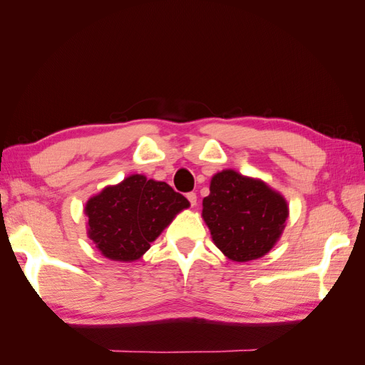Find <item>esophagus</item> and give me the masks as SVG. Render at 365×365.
<instances>
[{
  "label": "esophagus",
  "mask_w": 365,
  "mask_h": 365,
  "mask_svg": "<svg viewBox=\"0 0 365 365\" xmlns=\"http://www.w3.org/2000/svg\"><path fill=\"white\" fill-rule=\"evenodd\" d=\"M187 199L190 200V204H191V207H195L196 205V202H197V196H196V192H188L187 195Z\"/></svg>",
  "instance_id": "1"
}]
</instances>
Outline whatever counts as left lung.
Here are the masks:
<instances>
[{
  "mask_svg": "<svg viewBox=\"0 0 365 365\" xmlns=\"http://www.w3.org/2000/svg\"><path fill=\"white\" fill-rule=\"evenodd\" d=\"M289 216L285 199L257 178L232 169L215 174L202 200V218L215 245L234 262H250L269 252Z\"/></svg>",
  "mask_w": 365,
  "mask_h": 365,
  "instance_id": "8db88e82",
  "label": "left lung"
}]
</instances>
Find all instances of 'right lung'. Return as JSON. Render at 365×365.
<instances>
[{
	"mask_svg": "<svg viewBox=\"0 0 365 365\" xmlns=\"http://www.w3.org/2000/svg\"><path fill=\"white\" fill-rule=\"evenodd\" d=\"M188 207V199L166 182L133 174L88 200V235L106 259L133 262Z\"/></svg>",
	"mask_w": 365,
	"mask_h": 365,
	"instance_id": "add662e5",
	"label": "right lung"
}]
</instances>
